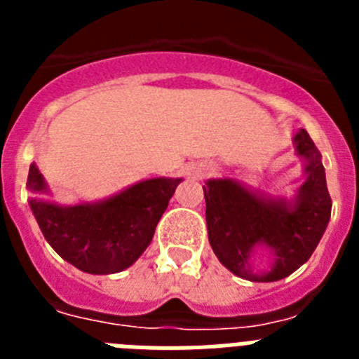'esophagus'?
Here are the masks:
<instances>
[{
  "instance_id": "34e87169",
  "label": "esophagus",
  "mask_w": 359,
  "mask_h": 359,
  "mask_svg": "<svg viewBox=\"0 0 359 359\" xmlns=\"http://www.w3.org/2000/svg\"><path fill=\"white\" fill-rule=\"evenodd\" d=\"M210 170H212L210 165L201 163V165H198L194 170H192V174H194L196 177H205V176H208V174H210Z\"/></svg>"
}]
</instances>
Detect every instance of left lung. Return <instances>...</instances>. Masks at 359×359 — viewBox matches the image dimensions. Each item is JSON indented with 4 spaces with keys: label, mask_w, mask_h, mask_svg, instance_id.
Masks as SVG:
<instances>
[{
    "label": "left lung",
    "mask_w": 359,
    "mask_h": 359,
    "mask_svg": "<svg viewBox=\"0 0 359 359\" xmlns=\"http://www.w3.org/2000/svg\"><path fill=\"white\" fill-rule=\"evenodd\" d=\"M298 156L306 158V182L294 201L266 199L231 180H210L203 187L207 201L208 241L231 273L253 282H275L309 261L331 217V196L325 183L322 154L306 129L294 135ZM257 243L274 250V268L252 274L248 261Z\"/></svg>",
    "instance_id": "obj_1"
}]
</instances>
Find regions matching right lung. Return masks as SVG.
<instances>
[{
	"label": "right lung",
	"instance_id": "1",
	"mask_svg": "<svg viewBox=\"0 0 359 359\" xmlns=\"http://www.w3.org/2000/svg\"><path fill=\"white\" fill-rule=\"evenodd\" d=\"M180 182L170 177L145 180L106 201L75 207H57L32 198L30 208L44 239L65 261L86 273H118L151 244ZM27 187L36 194L46 190L34 163L28 170Z\"/></svg>",
	"mask_w": 359,
	"mask_h": 359
}]
</instances>
